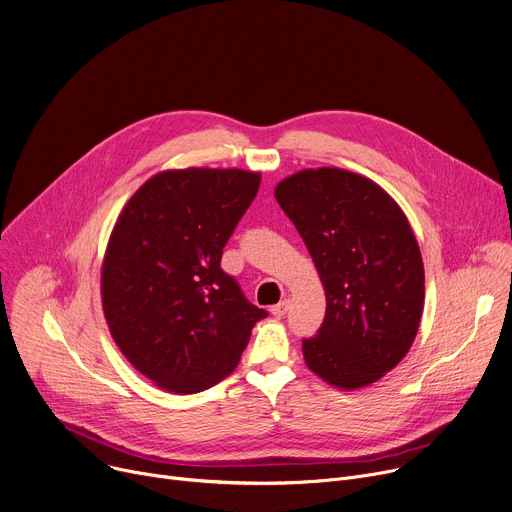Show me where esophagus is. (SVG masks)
<instances>
[{"mask_svg": "<svg viewBox=\"0 0 512 512\" xmlns=\"http://www.w3.org/2000/svg\"><path fill=\"white\" fill-rule=\"evenodd\" d=\"M287 310H289V300H283V302H279L277 306L271 308V314H273L275 318H281V316H285Z\"/></svg>", "mask_w": 512, "mask_h": 512, "instance_id": "1", "label": "esophagus"}]
</instances>
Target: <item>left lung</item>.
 I'll list each match as a JSON object with an SVG mask.
<instances>
[{
	"label": "left lung",
	"instance_id": "left-lung-1",
	"mask_svg": "<svg viewBox=\"0 0 512 512\" xmlns=\"http://www.w3.org/2000/svg\"><path fill=\"white\" fill-rule=\"evenodd\" d=\"M275 198L326 291L324 322L302 340L308 369L344 391L377 383L409 352L423 312V259L405 212L379 184L340 168L291 174Z\"/></svg>",
	"mask_w": 512,
	"mask_h": 512
}]
</instances>
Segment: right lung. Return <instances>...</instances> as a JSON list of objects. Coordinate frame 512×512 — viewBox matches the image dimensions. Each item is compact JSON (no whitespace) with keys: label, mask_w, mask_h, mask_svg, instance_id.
<instances>
[{"label":"right lung","mask_w":512,"mask_h":512,"mask_svg":"<svg viewBox=\"0 0 512 512\" xmlns=\"http://www.w3.org/2000/svg\"><path fill=\"white\" fill-rule=\"evenodd\" d=\"M259 184V172L237 168L166 170L127 200L111 231L101 267L109 332L133 367L170 393L229 377L267 316L221 269Z\"/></svg>","instance_id":"right-lung-1"}]
</instances>
